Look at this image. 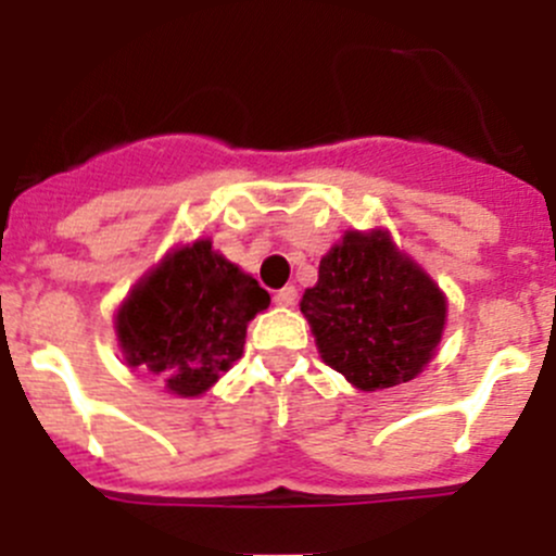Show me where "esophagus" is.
<instances>
[{
  "mask_svg": "<svg viewBox=\"0 0 556 556\" xmlns=\"http://www.w3.org/2000/svg\"><path fill=\"white\" fill-rule=\"evenodd\" d=\"M295 299H299V293H295V288H282L274 293V304L277 306H293Z\"/></svg>",
  "mask_w": 556,
  "mask_h": 556,
  "instance_id": "esophagus-1",
  "label": "esophagus"
}]
</instances>
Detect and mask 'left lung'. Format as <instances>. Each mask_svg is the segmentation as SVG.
I'll return each instance as SVG.
<instances>
[{"label":"left lung","instance_id":"left-lung-1","mask_svg":"<svg viewBox=\"0 0 556 556\" xmlns=\"http://www.w3.org/2000/svg\"><path fill=\"white\" fill-rule=\"evenodd\" d=\"M446 306L444 290L387 228L344 231L301 299L323 363L363 392L425 371L444 336Z\"/></svg>","mask_w":556,"mask_h":556}]
</instances>
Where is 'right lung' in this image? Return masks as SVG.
I'll return each instance as SVG.
<instances>
[{
	"label": "right lung",
	"instance_id": "1",
	"mask_svg": "<svg viewBox=\"0 0 556 556\" xmlns=\"http://www.w3.org/2000/svg\"><path fill=\"white\" fill-rule=\"evenodd\" d=\"M271 295L212 239L177 244L137 279L115 312L126 366L166 392L199 397L242 357L247 325Z\"/></svg>",
	"mask_w": 556,
	"mask_h": 556
}]
</instances>
